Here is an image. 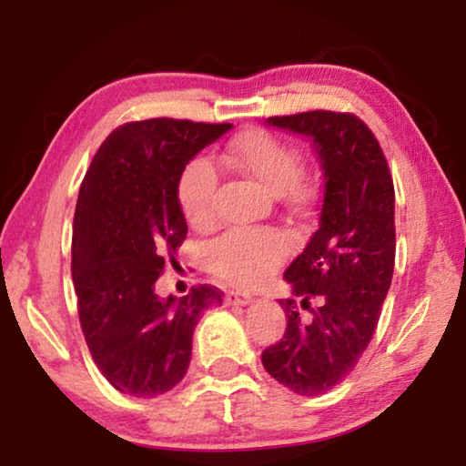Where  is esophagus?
Instances as JSON below:
<instances>
[{
    "mask_svg": "<svg viewBox=\"0 0 466 466\" xmlns=\"http://www.w3.org/2000/svg\"><path fill=\"white\" fill-rule=\"evenodd\" d=\"M250 302H252V296H248V294H240V291H228L226 294V304H230V306H244Z\"/></svg>",
    "mask_w": 466,
    "mask_h": 466,
    "instance_id": "esophagus-1",
    "label": "esophagus"
}]
</instances>
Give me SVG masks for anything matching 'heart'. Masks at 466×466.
I'll return each mask as SVG.
<instances>
[{"instance_id":"obj_1","label":"heart","mask_w":466,"mask_h":466,"mask_svg":"<svg viewBox=\"0 0 466 466\" xmlns=\"http://www.w3.org/2000/svg\"><path fill=\"white\" fill-rule=\"evenodd\" d=\"M222 160L242 175L255 178L273 195L286 193L296 205L309 201V187L298 180L299 157L286 141L265 129H247L222 152ZM218 172L205 157H195L178 177L177 199L187 222L205 228L214 219ZM289 244L279 232L263 228H234L208 248V267L236 288H252L269 278L288 257Z\"/></svg>"}]
</instances>
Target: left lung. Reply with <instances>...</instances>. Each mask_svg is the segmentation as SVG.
Masks as SVG:
<instances>
[{"instance_id":"obj_1","label":"left lung","mask_w":466,"mask_h":466,"mask_svg":"<svg viewBox=\"0 0 466 466\" xmlns=\"http://www.w3.org/2000/svg\"><path fill=\"white\" fill-rule=\"evenodd\" d=\"M273 127L312 139L322 167L317 232L283 278L288 327L261 353L275 380L317 397L345 380L372 339L394 269V187L384 152L351 113L309 110L269 116ZM310 299H319L312 309ZM313 314L302 321L299 309Z\"/></svg>"}]
</instances>
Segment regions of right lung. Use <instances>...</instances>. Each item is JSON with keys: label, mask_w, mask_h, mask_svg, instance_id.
Segmentation results:
<instances>
[{"label": "right lung", "mask_w": 466, "mask_h": 466, "mask_svg": "<svg viewBox=\"0 0 466 466\" xmlns=\"http://www.w3.org/2000/svg\"><path fill=\"white\" fill-rule=\"evenodd\" d=\"M230 123L133 121L102 141L82 180L74 216L72 278L94 364L119 392L157 397L183 380L199 314L222 291L195 286L156 294L177 265L187 222L177 199L183 168Z\"/></svg>", "instance_id": "1"}]
</instances>
